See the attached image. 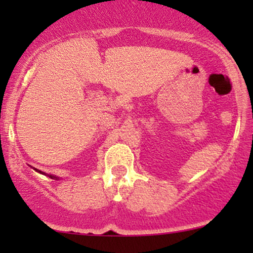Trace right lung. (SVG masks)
<instances>
[{"mask_svg": "<svg viewBox=\"0 0 253 253\" xmlns=\"http://www.w3.org/2000/svg\"><path fill=\"white\" fill-rule=\"evenodd\" d=\"M36 171H37V172H39V173H42V175H45V176H48V177H50V178H52V179H59L57 176H54V175H48V173L42 172V171H40V170H38V169H36Z\"/></svg>", "mask_w": 253, "mask_h": 253, "instance_id": "right-lung-1", "label": "right lung"}]
</instances>
